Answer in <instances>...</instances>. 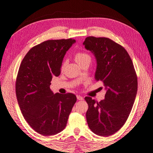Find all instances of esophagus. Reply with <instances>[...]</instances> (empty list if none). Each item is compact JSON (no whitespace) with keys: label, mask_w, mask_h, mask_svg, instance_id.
<instances>
[{"label":"esophagus","mask_w":153,"mask_h":153,"mask_svg":"<svg viewBox=\"0 0 153 153\" xmlns=\"http://www.w3.org/2000/svg\"><path fill=\"white\" fill-rule=\"evenodd\" d=\"M77 99H78V100H83V99H84V98L80 95H77Z\"/></svg>","instance_id":"34e87169"}]
</instances>
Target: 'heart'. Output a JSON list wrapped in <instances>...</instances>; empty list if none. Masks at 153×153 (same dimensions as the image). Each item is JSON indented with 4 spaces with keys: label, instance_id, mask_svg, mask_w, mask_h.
<instances>
[{
    "label": "heart",
    "instance_id": "b5f03b06",
    "mask_svg": "<svg viewBox=\"0 0 153 153\" xmlns=\"http://www.w3.org/2000/svg\"><path fill=\"white\" fill-rule=\"evenodd\" d=\"M75 60H76V62L79 65L83 64L84 62H85L87 60H91V56L90 55L85 52H77L76 53V54L74 56ZM65 65V62H63V64L62 65V67H64Z\"/></svg>",
    "mask_w": 153,
    "mask_h": 153
}]
</instances>
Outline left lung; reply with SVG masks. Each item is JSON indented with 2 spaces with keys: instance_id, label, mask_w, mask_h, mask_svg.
I'll use <instances>...</instances> for the list:
<instances>
[{
  "instance_id": "1",
  "label": "left lung",
  "mask_w": 153,
  "mask_h": 153,
  "mask_svg": "<svg viewBox=\"0 0 153 153\" xmlns=\"http://www.w3.org/2000/svg\"><path fill=\"white\" fill-rule=\"evenodd\" d=\"M83 44L97 59L95 79L107 90L100 102L85 97L87 123L95 134L110 136L125 125L131 111L137 91L136 72L128 52L110 39L91 36Z\"/></svg>"
}]
</instances>
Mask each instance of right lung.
<instances>
[{
  "label": "right lung",
  "instance_id": "obj_1",
  "mask_svg": "<svg viewBox=\"0 0 153 153\" xmlns=\"http://www.w3.org/2000/svg\"><path fill=\"white\" fill-rule=\"evenodd\" d=\"M74 39L48 40L34 46L22 61L16 93L22 113L28 125L45 136L60 133L67 125L76 102L73 93L54 94L52 77L60 74L62 60Z\"/></svg>",
  "mask_w": 153,
  "mask_h": 153
}]
</instances>
